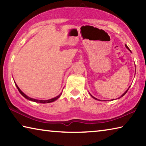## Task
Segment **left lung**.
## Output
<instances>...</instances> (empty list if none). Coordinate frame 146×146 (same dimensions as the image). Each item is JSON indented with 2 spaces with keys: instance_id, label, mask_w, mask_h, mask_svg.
<instances>
[{
  "instance_id": "left-lung-1",
  "label": "left lung",
  "mask_w": 146,
  "mask_h": 146,
  "mask_svg": "<svg viewBox=\"0 0 146 146\" xmlns=\"http://www.w3.org/2000/svg\"><path fill=\"white\" fill-rule=\"evenodd\" d=\"M125 47H126V48H127L128 49H129V51H131V50H130V49H129V48H128V47L127 46V45H125ZM128 90H129V89H128ZM128 90H127L126 91H125V92L124 93H123V95H122V96H121V97H123V95H125V94L127 93V91H128ZM90 95H91V94H90ZM91 97H93V98H94V99H96V100H97V98H96L95 97H93V96H92V95H91Z\"/></svg>"
}]
</instances>
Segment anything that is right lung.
Listing matches in <instances>:
<instances>
[{"label":"right lung","instance_id":"right-lung-1","mask_svg":"<svg viewBox=\"0 0 146 146\" xmlns=\"http://www.w3.org/2000/svg\"><path fill=\"white\" fill-rule=\"evenodd\" d=\"M15 85H16V86H17V89H18V90H19V92H20V93H21V95H23L24 97H25V98H26V99H28V100H29L33 101V102H38V103H42V104H46V103H50V102H54V101L56 100H57L58 98L60 97V95H61V94H62V93H60V95H58V96H57V97H55V98H51V99H49V100H36V99H35V98H30V97H28V96H27L26 95H25V94H24V93L23 92V91H22L21 90H20V88L18 87V86L17 85V84H16V83H15Z\"/></svg>","mask_w":146,"mask_h":146}]
</instances>
